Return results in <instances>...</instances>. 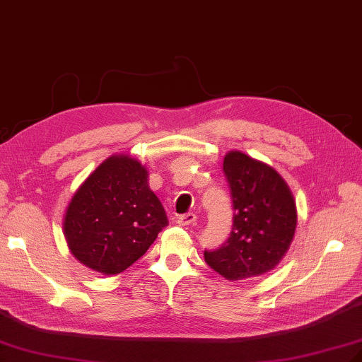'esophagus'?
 Masks as SVG:
<instances>
[{
	"label": "esophagus",
	"mask_w": 362,
	"mask_h": 362,
	"mask_svg": "<svg viewBox=\"0 0 362 362\" xmlns=\"http://www.w3.org/2000/svg\"><path fill=\"white\" fill-rule=\"evenodd\" d=\"M196 220H197L196 214H192V212H187V214L179 216L175 223H177L179 226H191V225H196Z\"/></svg>",
	"instance_id": "1"
}]
</instances>
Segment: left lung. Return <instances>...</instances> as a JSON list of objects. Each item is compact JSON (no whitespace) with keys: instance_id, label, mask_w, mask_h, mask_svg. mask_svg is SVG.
<instances>
[{"instance_id":"8db88e82","label":"left lung","mask_w":362,"mask_h":362,"mask_svg":"<svg viewBox=\"0 0 362 362\" xmlns=\"http://www.w3.org/2000/svg\"><path fill=\"white\" fill-rule=\"evenodd\" d=\"M223 174L233 202V230L218 249H205V262L230 281L263 275L291 246L296 228L293 197L274 168L240 151L225 156Z\"/></svg>"}]
</instances>
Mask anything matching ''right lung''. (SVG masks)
<instances>
[{
    "mask_svg": "<svg viewBox=\"0 0 362 362\" xmlns=\"http://www.w3.org/2000/svg\"><path fill=\"white\" fill-rule=\"evenodd\" d=\"M168 225L148 188L146 170L128 156L102 162L73 196L64 234L78 260L105 275L124 272Z\"/></svg>",
    "mask_w": 362,
    "mask_h": 362,
    "instance_id": "right-lung-1",
    "label": "right lung"
}]
</instances>
